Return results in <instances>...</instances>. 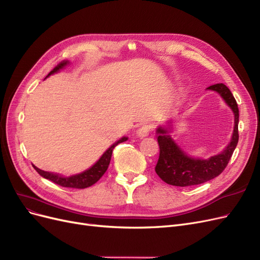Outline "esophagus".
Here are the masks:
<instances>
[{"mask_svg":"<svg viewBox=\"0 0 260 260\" xmlns=\"http://www.w3.org/2000/svg\"><path fill=\"white\" fill-rule=\"evenodd\" d=\"M150 128H151L150 124H142V126H141V127L138 129V131H137L138 137H140V138H145V137H147L148 134H149Z\"/></svg>","mask_w":260,"mask_h":260,"instance_id":"1","label":"esophagus"}]
</instances>
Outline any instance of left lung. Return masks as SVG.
Listing matches in <instances>:
<instances>
[{
	"mask_svg": "<svg viewBox=\"0 0 260 260\" xmlns=\"http://www.w3.org/2000/svg\"><path fill=\"white\" fill-rule=\"evenodd\" d=\"M207 89L218 92L235 114V129L231 141L220 154L207 160L194 159L187 156L173 139L167 136V130L158 128L157 140L160 151L155 171L161 180L169 185L186 187L213 180L225 170L237 147L239 141V109L235 96L223 84L212 85Z\"/></svg>",
	"mask_w": 260,
	"mask_h": 260,
	"instance_id": "1",
	"label": "left lung"
}]
</instances>
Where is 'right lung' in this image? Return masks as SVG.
Returning a JSON list of instances; mask_svg holds the SVG:
<instances>
[{
  "mask_svg": "<svg viewBox=\"0 0 260 260\" xmlns=\"http://www.w3.org/2000/svg\"><path fill=\"white\" fill-rule=\"evenodd\" d=\"M67 64H68V61L60 62V63L56 68H53V70L50 71L47 77L53 73L58 72L60 69L66 67ZM127 140H128V138L123 137L120 140H118L117 142H115L114 144L105 151V153L102 155V157L98 160L90 169L86 170L85 172L80 173V174H76V175L70 176V177H63V176L58 175V174H53L50 172L43 171V170L37 168L35 166H33V168L37 170V172L41 176L46 178V180L51 181L52 183H55L57 185H60L62 187H68V188H77V189H83V188L92 186L93 184H95L98 181L100 180V178L103 176V174L106 172L107 168H109V166H110L112 153H113V149L115 148V146H117L119 143H122Z\"/></svg>",
  "mask_w": 260,
  "mask_h": 260,
  "instance_id": "1",
  "label": "right lung"
}]
</instances>
